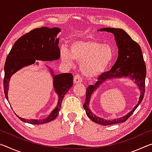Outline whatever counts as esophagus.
<instances>
[{
  "label": "esophagus",
  "instance_id": "esophagus-1",
  "mask_svg": "<svg viewBox=\"0 0 152 152\" xmlns=\"http://www.w3.org/2000/svg\"><path fill=\"white\" fill-rule=\"evenodd\" d=\"M82 78L79 75H75L74 76V84H78V83H81L82 82Z\"/></svg>",
  "mask_w": 152,
  "mask_h": 152
}]
</instances>
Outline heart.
<instances>
[{"label":"heart","instance_id":"1","mask_svg":"<svg viewBox=\"0 0 152 152\" xmlns=\"http://www.w3.org/2000/svg\"><path fill=\"white\" fill-rule=\"evenodd\" d=\"M61 57L68 65H72L74 60L80 62L82 73L87 78H94L106 71L113 60L114 52L109 45L94 39H84L72 43L69 51L63 48Z\"/></svg>","mask_w":152,"mask_h":152}]
</instances>
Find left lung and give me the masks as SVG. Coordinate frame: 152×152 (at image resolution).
I'll return each mask as SVG.
<instances>
[{
  "label": "left lung",
  "instance_id": "obj_1",
  "mask_svg": "<svg viewBox=\"0 0 152 152\" xmlns=\"http://www.w3.org/2000/svg\"><path fill=\"white\" fill-rule=\"evenodd\" d=\"M99 31L113 33L118 48V57L110 70L100 76L94 85H90L87 88L84 109L86 110L87 116L93 122L102 125H109L126 121L142 101L145 92L146 66L140 45L133 41L124 30L106 27L101 28L98 31ZM122 77H128L134 80L140 92L138 104L127 114L118 119L104 120L94 114L89 109L91 94L104 82L110 79Z\"/></svg>",
  "mask_w": 152,
  "mask_h": 152
}]
</instances>
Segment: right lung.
Segmentation results:
<instances>
[{
  "instance_id": "obj_1",
  "label": "right lung",
  "mask_w": 152,
  "mask_h": 152,
  "mask_svg": "<svg viewBox=\"0 0 152 152\" xmlns=\"http://www.w3.org/2000/svg\"><path fill=\"white\" fill-rule=\"evenodd\" d=\"M60 31L61 29L58 27L37 28L23 35L15 42L7 56L4 68V92L7 101H9L10 79L14 74L24 67L35 64L36 60L51 61L57 60L60 58V51L58 46L59 38H57V35ZM36 64H38V62ZM49 70L53 77V89L58 96L57 106L48 117L43 119H23L16 114L22 121L39 125L50 122L57 117L64 95L72 86L73 76L71 73L54 75L53 71L50 68H49Z\"/></svg>"
}]
</instances>
